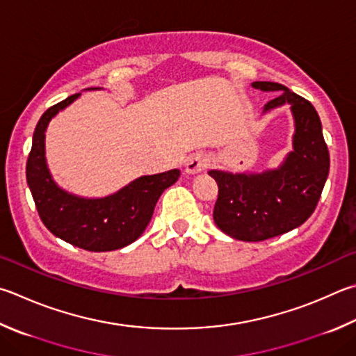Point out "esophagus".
I'll use <instances>...</instances> for the list:
<instances>
[{
  "mask_svg": "<svg viewBox=\"0 0 356 356\" xmlns=\"http://www.w3.org/2000/svg\"><path fill=\"white\" fill-rule=\"evenodd\" d=\"M210 163V159L207 154L204 152H196L193 154V156L188 157L186 160V165H185V171L188 174H197L200 171H204L207 166Z\"/></svg>",
  "mask_w": 356,
  "mask_h": 356,
  "instance_id": "esophagus-1",
  "label": "esophagus"
}]
</instances>
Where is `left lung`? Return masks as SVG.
I'll list each match as a JSON object with an SVG mask.
<instances>
[{"instance_id":"1","label":"left lung","mask_w":356,"mask_h":356,"mask_svg":"<svg viewBox=\"0 0 356 356\" xmlns=\"http://www.w3.org/2000/svg\"><path fill=\"white\" fill-rule=\"evenodd\" d=\"M261 92H280L261 116L288 104L294 121L293 151L277 168L261 172L210 170L219 186L215 224L240 241H264L297 229L314 211L330 170L319 115L312 102L277 82L255 81Z\"/></svg>"}]
</instances>
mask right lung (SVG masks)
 <instances>
[{"instance_id": "add662e5", "label": "right lung", "mask_w": 356, "mask_h": 356, "mask_svg": "<svg viewBox=\"0 0 356 356\" xmlns=\"http://www.w3.org/2000/svg\"><path fill=\"white\" fill-rule=\"evenodd\" d=\"M81 95L68 96L38 120L26 163V180L40 219L54 236L90 252L121 249L143 234L161 193L177 182L180 170L140 176L102 197L79 196L62 188L49 171L44 141L51 120Z\"/></svg>"}]
</instances>
